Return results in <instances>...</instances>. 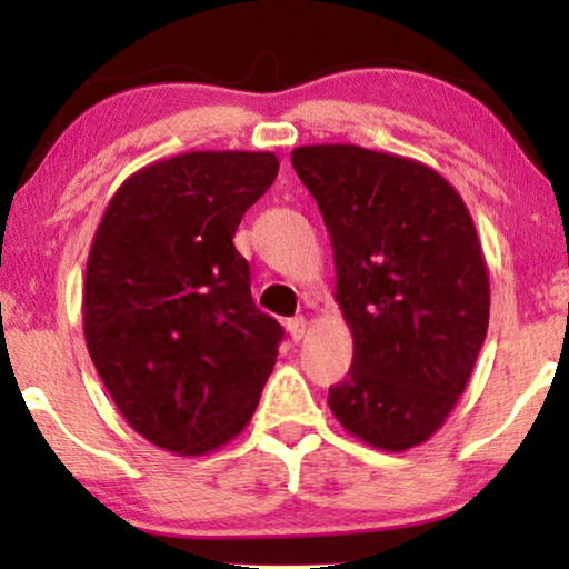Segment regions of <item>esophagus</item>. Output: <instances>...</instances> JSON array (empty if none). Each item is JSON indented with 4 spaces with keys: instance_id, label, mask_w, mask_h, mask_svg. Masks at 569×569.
Listing matches in <instances>:
<instances>
[{
    "instance_id": "obj_1",
    "label": "esophagus",
    "mask_w": 569,
    "mask_h": 569,
    "mask_svg": "<svg viewBox=\"0 0 569 569\" xmlns=\"http://www.w3.org/2000/svg\"><path fill=\"white\" fill-rule=\"evenodd\" d=\"M306 329H308V321L306 318H290V321H287V331H290V337H292V341H300L302 337H306Z\"/></svg>"
}]
</instances>
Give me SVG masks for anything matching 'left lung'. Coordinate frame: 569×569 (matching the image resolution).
Segmentation results:
<instances>
[{"mask_svg": "<svg viewBox=\"0 0 569 569\" xmlns=\"http://www.w3.org/2000/svg\"><path fill=\"white\" fill-rule=\"evenodd\" d=\"M331 236L352 368L329 388L341 427L401 453L440 430L485 345L489 274L458 191L425 162L357 144L292 150Z\"/></svg>", "mask_w": 569, "mask_h": 569, "instance_id": "obj_1", "label": "left lung"}]
</instances>
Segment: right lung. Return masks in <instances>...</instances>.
Masks as SVG:
<instances>
[{
  "label": "right lung",
  "mask_w": 569,
  "mask_h": 569,
  "mask_svg": "<svg viewBox=\"0 0 569 569\" xmlns=\"http://www.w3.org/2000/svg\"><path fill=\"white\" fill-rule=\"evenodd\" d=\"M274 152L199 150L119 186L92 238L82 326L106 391L152 446L207 456L251 422L284 331L251 298L236 236Z\"/></svg>",
  "instance_id": "obj_1"
}]
</instances>
